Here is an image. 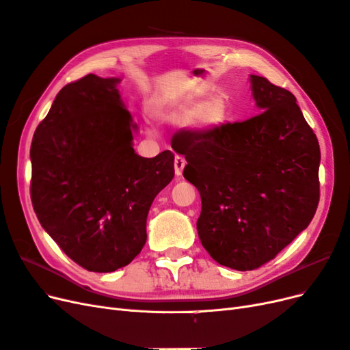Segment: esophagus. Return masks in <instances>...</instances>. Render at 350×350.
<instances>
[{
  "label": "esophagus",
  "instance_id": "esophagus-1",
  "mask_svg": "<svg viewBox=\"0 0 350 350\" xmlns=\"http://www.w3.org/2000/svg\"><path fill=\"white\" fill-rule=\"evenodd\" d=\"M185 165H186V160L183 159V157L182 155H176V159H174V172H176V176H182Z\"/></svg>",
  "mask_w": 350,
  "mask_h": 350
}]
</instances>
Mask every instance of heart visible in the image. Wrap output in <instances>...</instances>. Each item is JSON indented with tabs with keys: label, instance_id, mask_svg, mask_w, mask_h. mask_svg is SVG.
<instances>
[{
	"label": "heart",
	"instance_id": "heart-1",
	"mask_svg": "<svg viewBox=\"0 0 350 350\" xmlns=\"http://www.w3.org/2000/svg\"><path fill=\"white\" fill-rule=\"evenodd\" d=\"M157 116L163 122L173 123V125H187V123L195 120L199 128L213 129L221 126L227 120L228 110L222 98H212L206 103L161 107L157 111Z\"/></svg>",
	"mask_w": 350,
	"mask_h": 350
}]
</instances>
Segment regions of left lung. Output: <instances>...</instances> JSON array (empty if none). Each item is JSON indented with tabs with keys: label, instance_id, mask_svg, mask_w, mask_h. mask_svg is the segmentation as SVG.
Returning <instances> with one entry per match:
<instances>
[{
	"label": "left lung",
	"instance_id": "left-lung-1",
	"mask_svg": "<svg viewBox=\"0 0 350 350\" xmlns=\"http://www.w3.org/2000/svg\"><path fill=\"white\" fill-rule=\"evenodd\" d=\"M250 84L257 116L174 138L187 161L183 176L202 199L200 243L213 260L241 272L284 250L320 199V146L295 96L265 77L250 75Z\"/></svg>",
	"mask_w": 350,
	"mask_h": 350
}]
</instances>
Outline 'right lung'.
I'll list each match as a JSON object with an SVG mask.
<instances>
[{"label":"right lung","mask_w":350,"mask_h":350,"mask_svg":"<svg viewBox=\"0 0 350 350\" xmlns=\"http://www.w3.org/2000/svg\"><path fill=\"white\" fill-rule=\"evenodd\" d=\"M120 78L88 74L56 94L31 141L30 196L36 217L70 258L90 272L129 265L146 241L154 198L174 177V154L144 159Z\"/></svg>","instance_id":"1"}]
</instances>
